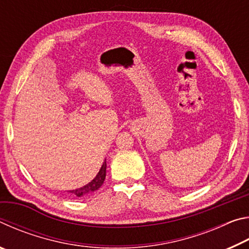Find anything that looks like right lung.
Here are the masks:
<instances>
[{
  "label": "right lung",
  "mask_w": 249,
  "mask_h": 249,
  "mask_svg": "<svg viewBox=\"0 0 249 249\" xmlns=\"http://www.w3.org/2000/svg\"><path fill=\"white\" fill-rule=\"evenodd\" d=\"M105 176H107V161L103 162V165H102V167H101L99 174L96 175L95 178L92 180L90 183H88L87 185H84V187L80 188V189L71 190L70 192L72 193V196H82L88 195V193L98 190V189L101 187V185L103 184L104 179H105Z\"/></svg>",
  "instance_id": "add662e5"
}]
</instances>
